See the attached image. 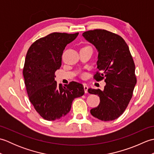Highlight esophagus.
Wrapping results in <instances>:
<instances>
[{
  "instance_id": "34e87169",
  "label": "esophagus",
  "mask_w": 154,
  "mask_h": 154,
  "mask_svg": "<svg viewBox=\"0 0 154 154\" xmlns=\"http://www.w3.org/2000/svg\"><path fill=\"white\" fill-rule=\"evenodd\" d=\"M84 90H85V93H88V89H89V87H88V86L86 84L84 85Z\"/></svg>"
}]
</instances>
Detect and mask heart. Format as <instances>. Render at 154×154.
I'll return each instance as SVG.
<instances>
[{
  "mask_svg": "<svg viewBox=\"0 0 154 154\" xmlns=\"http://www.w3.org/2000/svg\"><path fill=\"white\" fill-rule=\"evenodd\" d=\"M81 76L82 77H85V76H86V73H81Z\"/></svg>",
  "mask_w": 154,
  "mask_h": 154,
  "instance_id": "heart-1",
  "label": "heart"
}]
</instances>
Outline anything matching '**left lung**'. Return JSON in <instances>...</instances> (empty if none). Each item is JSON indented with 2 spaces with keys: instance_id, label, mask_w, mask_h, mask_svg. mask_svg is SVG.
Returning a JSON list of instances; mask_svg holds the SVG:
<instances>
[{
  "instance_id": "8db88e82",
  "label": "left lung",
  "mask_w": 154,
  "mask_h": 154,
  "mask_svg": "<svg viewBox=\"0 0 154 154\" xmlns=\"http://www.w3.org/2000/svg\"><path fill=\"white\" fill-rule=\"evenodd\" d=\"M83 36L99 51L98 71L93 78L106 82L104 91L88 89L100 97L99 106L91 109V114L100 120H114L126 110L137 82L132 56L126 42L116 34L96 29L85 32Z\"/></svg>"
}]
</instances>
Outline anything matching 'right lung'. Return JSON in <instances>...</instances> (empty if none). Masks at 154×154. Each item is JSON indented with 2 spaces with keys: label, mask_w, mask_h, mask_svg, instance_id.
<instances>
[{
  "label": "right lung",
  "mask_w": 154,
  "mask_h": 154,
  "mask_svg": "<svg viewBox=\"0 0 154 154\" xmlns=\"http://www.w3.org/2000/svg\"><path fill=\"white\" fill-rule=\"evenodd\" d=\"M78 34L54 32L34 42L27 51L23 68L24 83L29 100L45 120L64 117L70 111L73 100L85 93L79 83L72 81L63 87L54 80L65 46Z\"/></svg>",
  "instance_id": "right-lung-1"
}]
</instances>
